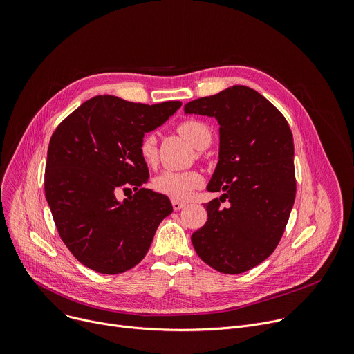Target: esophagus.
Masks as SVG:
<instances>
[{"instance_id": "1", "label": "esophagus", "mask_w": 354, "mask_h": 354, "mask_svg": "<svg viewBox=\"0 0 354 354\" xmlns=\"http://www.w3.org/2000/svg\"><path fill=\"white\" fill-rule=\"evenodd\" d=\"M186 206V203H185V201H180V200H172V207H174V210H180V209H183Z\"/></svg>"}]
</instances>
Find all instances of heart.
Masks as SVG:
<instances>
[{"label":"heart","instance_id":"b5f03b06","mask_svg":"<svg viewBox=\"0 0 354 354\" xmlns=\"http://www.w3.org/2000/svg\"><path fill=\"white\" fill-rule=\"evenodd\" d=\"M178 133L187 140L194 148L203 149L212 141L210 127L196 119L185 120L178 124ZM140 156L147 165H154L157 161V138L154 134H145L138 145ZM156 192L175 200H186L193 192L203 185V176L196 171H164L156 176Z\"/></svg>","mask_w":354,"mask_h":354}]
</instances>
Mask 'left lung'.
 I'll return each instance as SVG.
<instances>
[{
	"mask_svg": "<svg viewBox=\"0 0 354 354\" xmlns=\"http://www.w3.org/2000/svg\"><path fill=\"white\" fill-rule=\"evenodd\" d=\"M185 113L216 118L218 164L207 186L223 190L206 205V224L192 234L200 259L239 274L276 249L295 200L294 142L286 118L255 89L230 86L185 105ZM229 200V206L221 203Z\"/></svg>",
	"mask_w": 354,
	"mask_h": 354,
	"instance_id": "obj_1",
	"label": "left lung"
}]
</instances>
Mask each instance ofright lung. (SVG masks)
Here are the masks:
<instances>
[{"label": "right lung", "mask_w": 354, "mask_h": 354, "mask_svg": "<svg viewBox=\"0 0 354 354\" xmlns=\"http://www.w3.org/2000/svg\"><path fill=\"white\" fill-rule=\"evenodd\" d=\"M179 100L134 104L112 95L91 97L55 130L47 149L44 194L59 235L84 266L119 274L141 262L160 223L172 213L167 196L142 187L148 168L144 133L172 116ZM133 188L123 202L119 191Z\"/></svg>", "instance_id": "1"}]
</instances>
